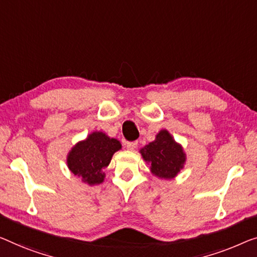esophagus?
Wrapping results in <instances>:
<instances>
[{
  "mask_svg": "<svg viewBox=\"0 0 257 257\" xmlns=\"http://www.w3.org/2000/svg\"><path fill=\"white\" fill-rule=\"evenodd\" d=\"M125 145H127L128 150L134 151L137 148V142H127V144Z\"/></svg>",
  "mask_w": 257,
  "mask_h": 257,
  "instance_id": "esophagus-1",
  "label": "esophagus"
}]
</instances>
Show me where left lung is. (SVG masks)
<instances>
[{"label": "left lung", "instance_id": "obj_1", "mask_svg": "<svg viewBox=\"0 0 257 257\" xmlns=\"http://www.w3.org/2000/svg\"><path fill=\"white\" fill-rule=\"evenodd\" d=\"M142 158L150 165L155 177L172 180L185 167L187 155L182 145L174 140L167 129H162L152 141L140 150Z\"/></svg>", "mask_w": 257, "mask_h": 257}]
</instances>
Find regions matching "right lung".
I'll return each instance as SVG.
<instances>
[{
    "label": "right lung",
    "instance_id": "add662e5",
    "mask_svg": "<svg viewBox=\"0 0 257 257\" xmlns=\"http://www.w3.org/2000/svg\"><path fill=\"white\" fill-rule=\"evenodd\" d=\"M121 149L120 141L104 132H92L70 149L67 155V166L86 185H100L106 177L102 170L109 165L114 153Z\"/></svg>",
    "mask_w": 257,
    "mask_h": 257
}]
</instances>
